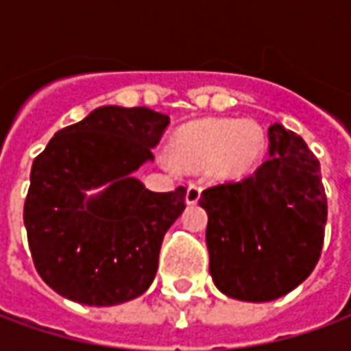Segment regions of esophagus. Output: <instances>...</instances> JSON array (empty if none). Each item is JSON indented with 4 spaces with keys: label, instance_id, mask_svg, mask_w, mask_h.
Instances as JSON below:
<instances>
[{
    "label": "esophagus",
    "instance_id": "1",
    "mask_svg": "<svg viewBox=\"0 0 351 351\" xmlns=\"http://www.w3.org/2000/svg\"><path fill=\"white\" fill-rule=\"evenodd\" d=\"M201 199V188L197 184H190L186 190V203L188 205H197V201Z\"/></svg>",
    "mask_w": 351,
    "mask_h": 351
}]
</instances>
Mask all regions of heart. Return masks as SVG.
Returning <instances> with one entry per match:
<instances>
[{
    "label": "heart",
    "instance_id": "1",
    "mask_svg": "<svg viewBox=\"0 0 351 351\" xmlns=\"http://www.w3.org/2000/svg\"><path fill=\"white\" fill-rule=\"evenodd\" d=\"M265 152L261 125L243 118H203L184 125L171 141V161L184 171L210 167L220 180H241Z\"/></svg>",
    "mask_w": 351,
    "mask_h": 351
}]
</instances>
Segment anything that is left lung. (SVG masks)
<instances>
[{"instance_id":"obj_1","label":"left lung","mask_w":351,"mask_h":351,"mask_svg":"<svg viewBox=\"0 0 351 351\" xmlns=\"http://www.w3.org/2000/svg\"><path fill=\"white\" fill-rule=\"evenodd\" d=\"M208 214L210 276L221 293L274 301L314 271L327 223L319 161L282 123L269 128V160L241 182L201 193Z\"/></svg>"}]
</instances>
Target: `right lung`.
<instances>
[{"mask_svg":"<svg viewBox=\"0 0 351 351\" xmlns=\"http://www.w3.org/2000/svg\"><path fill=\"white\" fill-rule=\"evenodd\" d=\"M167 125L169 116L146 107L105 105L35 158L24 226L35 269L56 293L112 306L150 287L186 190L156 193L133 173L154 161Z\"/></svg>","mask_w":351,"mask_h":351,"instance_id":"right-lung-1","label":"right lung"}]
</instances>
